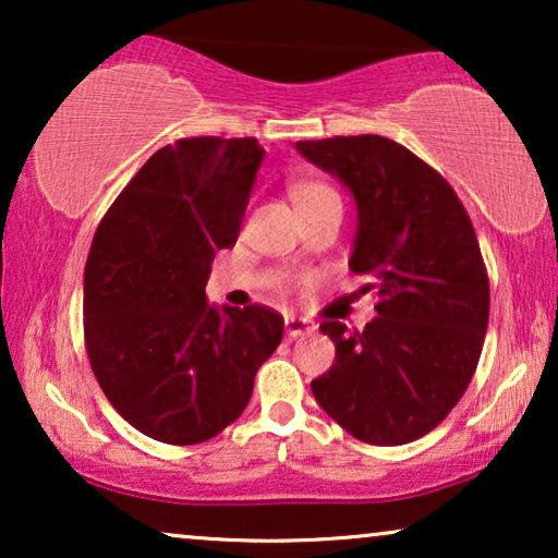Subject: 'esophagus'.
Segmentation results:
<instances>
[{
	"label": "esophagus",
	"mask_w": 558,
	"mask_h": 558,
	"mask_svg": "<svg viewBox=\"0 0 558 558\" xmlns=\"http://www.w3.org/2000/svg\"><path fill=\"white\" fill-rule=\"evenodd\" d=\"M284 330H287L289 338H300V335L315 332V323H312V319H307V317H294V315H289V317L284 319Z\"/></svg>",
	"instance_id": "esophagus-1"
}]
</instances>
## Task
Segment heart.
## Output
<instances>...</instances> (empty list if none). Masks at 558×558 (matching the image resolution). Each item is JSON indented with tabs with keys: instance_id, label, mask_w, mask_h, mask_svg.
Returning <instances> with one entry per match:
<instances>
[{
	"instance_id": "obj_1",
	"label": "heart",
	"mask_w": 558,
	"mask_h": 558,
	"mask_svg": "<svg viewBox=\"0 0 558 558\" xmlns=\"http://www.w3.org/2000/svg\"><path fill=\"white\" fill-rule=\"evenodd\" d=\"M292 201H294L296 208L304 210V208H312V205H317V203L340 201V197L330 185H327V182L300 180V182H294V185H292ZM271 281H274V287L279 289V292H289V289H292V284H294V277H292V274H287V271H279V274H274Z\"/></svg>"
}]
</instances>
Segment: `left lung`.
<instances>
[{
  "label": "left lung",
  "mask_w": 558,
  "mask_h": 558,
  "mask_svg": "<svg viewBox=\"0 0 558 558\" xmlns=\"http://www.w3.org/2000/svg\"><path fill=\"white\" fill-rule=\"evenodd\" d=\"M357 203L350 269L376 296L365 330L327 319L335 363L312 380L319 407L365 445L429 434L457 407L483 353L490 281L472 220L452 185L378 134L296 142Z\"/></svg>",
  "instance_id": "1"
}]
</instances>
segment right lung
<instances>
[{"mask_svg": "<svg viewBox=\"0 0 558 558\" xmlns=\"http://www.w3.org/2000/svg\"><path fill=\"white\" fill-rule=\"evenodd\" d=\"M264 147L190 136L157 149L106 210L83 274L90 371L134 429L201 445L243 414L284 317L205 300L216 251L239 239Z\"/></svg>", "mask_w": 558, "mask_h": 558, "instance_id": "1", "label": "right lung"}]
</instances>
